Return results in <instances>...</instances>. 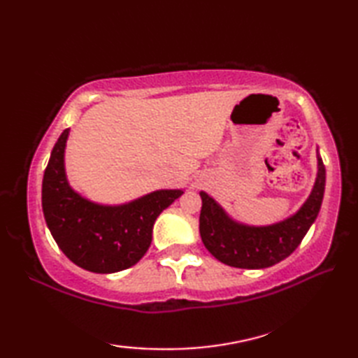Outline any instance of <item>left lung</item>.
I'll use <instances>...</instances> for the list:
<instances>
[{
  "label": "left lung",
  "instance_id": "1",
  "mask_svg": "<svg viewBox=\"0 0 358 358\" xmlns=\"http://www.w3.org/2000/svg\"><path fill=\"white\" fill-rule=\"evenodd\" d=\"M318 159L315 185L308 200L294 215L271 226H248L226 214L224 209L209 196L200 192V235L204 246L217 260L240 269H263L285 260L299 248L309 227L320 212L326 169Z\"/></svg>",
  "mask_w": 358,
  "mask_h": 358
}]
</instances>
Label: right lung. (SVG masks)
<instances>
[{"label":"right lung","instance_id":"right-lung-1","mask_svg":"<svg viewBox=\"0 0 358 358\" xmlns=\"http://www.w3.org/2000/svg\"><path fill=\"white\" fill-rule=\"evenodd\" d=\"M69 129L52 149L43 177V214L53 240L80 268L112 273L141 260L152 241L157 217L181 196V189H162L118 206L89 201L69 186L64 149Z\"/></svg>","mask_w":358,"mask_h":358}]
</instances>
